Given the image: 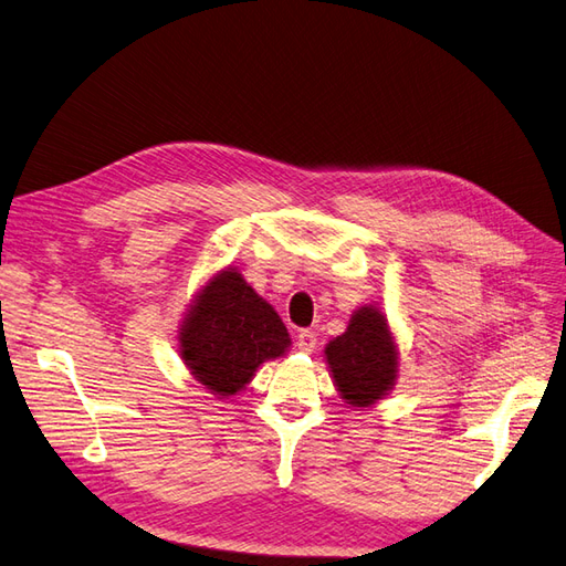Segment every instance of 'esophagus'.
Instances as JSON below:
<instances>
[{"label":"esophagus","mask_w":566,"mask_h":566,"mask_svg":"<svg viewBox=\"0 0 566 566\" xmlns=\"http://www.w3.org/2000/svg\"><path fill=\"white\" fill-rule=\"evenodd\" d=\"M316 342H318V337H316V333H312V331H300L297 333V349L300 352H304V354H312L314 349H316Z\"/></svg>","instance_id":"esophagus-1"}]
</instances>
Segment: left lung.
Masks as SVG:
<instances>
[{
  "instance_id": "1",
  "label": "left lung",
  "mask_w": 566,
  "mask_h": 566,
  "mask_svg": "<svg viewBox=\"0 0 566 566\" xmlns=\"http://www.w3.org/2000/svg\"><path fill=\"white\" fill-rule=\"evenodd\" d=\"M325 358L342 399L352 406L382 399L397 378V349L385 316L373 306H361L352 316L347 333L325 347Z\"/></svg>"
}]
</instances>
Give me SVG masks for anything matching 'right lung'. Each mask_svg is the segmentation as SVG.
<instances>
[{"instance_id": "add662e5", "label": "right lung", "mask_w": 566, "mask_h": 566, "mask_svg": "<svg viewBox=\"0 0 566 566\" xmlns=\"http://www.w3.org/2000/svg\"><path fill=\"white\" fill-rule=\"evenodd\" d=\"M179 349L200 385L219 397L241 391L266 358L290 345L283 321L241 279L224 271L205 285L181 328Z\"/></svg>"}]
</instances>
